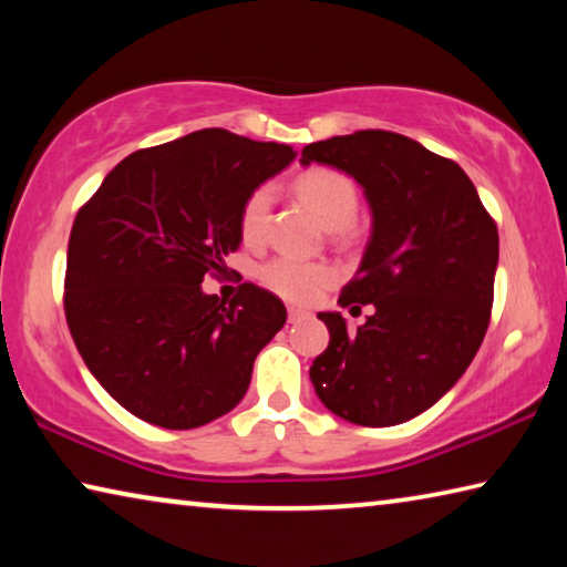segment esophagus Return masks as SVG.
<instances>
[{
    "mask_svg": "<svg viewBox=\"0 0 567 567\" xmlns=\"http://www.w3.org/2000/svg\"><path fill=\"white\" fill-rule=\"evenodd\" d=\"M305 318H310V312L300 310V307H290V310H287V320H290V322H300Z\"/></svg>",
    "mask_w": 567,
    "mask_h": 567,
    "instance_id": "34e87169",
    "label": "esophagus"
}]
</instances>
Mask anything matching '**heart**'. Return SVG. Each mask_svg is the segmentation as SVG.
<instances>
[{
    "label": "heart",
    "instance_id": "1",
    "mask_svg": "<svg viewBox=\"0 0 567 567\" xmlns=\"http://www.w3.org/2000/svg\"><path fill=\"white\" fill-rule=\"evenodd\" d=\"M295 195L310 209L324 229H344L352 225L360 207V195L354 182L338 169H310L295 179ZM272 192L257 187L247 197L239 213V233L245 243H260L270 223ZM260 280L275 295L290 302H310L334 280L328 265L302 262L292 257H277L260 270Z\"/></svg>",
    "mask_w": 567,
    "mask_h": 567
}]
</instances>
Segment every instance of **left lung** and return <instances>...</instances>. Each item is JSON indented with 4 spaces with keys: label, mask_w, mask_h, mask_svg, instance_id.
I'll list each match as a JSON object with an SVG mask.
<instances>
[{
    "label": "left lung",
    "mask_w": 567,
    "mask_h": 567,
    "mask_svg": "<svg viewBox=\"0 0 567 567\" xmlns=\"http://www.w3.org/2000/svg\"><path fill=\"white\" fill-rule=\"evenodd\" d=\"M300 162L350 175L372 213L362 262L338 300L372 312L358 330L340 312L318 315L330 344L310 368L315 392L354 425H400L433 408L483 344L497 227L457 162L395 132L312 142Z\"/></svg>",
    "instance_id": "1"
}]
</instances>
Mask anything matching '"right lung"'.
<instances>
[{
    "instance_id": "obj_1",
    "label": "right lung",
    "mask_w": 567,
    "mask_h": 567,
    "mask_svg": "<svg viewBox=\"0 0 567 567\" xmlns=\"http://www.w3.org/2000/svg\"><path fill=\"white\" fill-rule=\"evenodd\" d=\"M295 155L290 145L199 130L132 152L76 213L66 324L92 375L132 415L192 430L245 398L287 310L252 282L225 305L203 280L227 270L247 197Z\"/></svg>"
}]
</instances>
